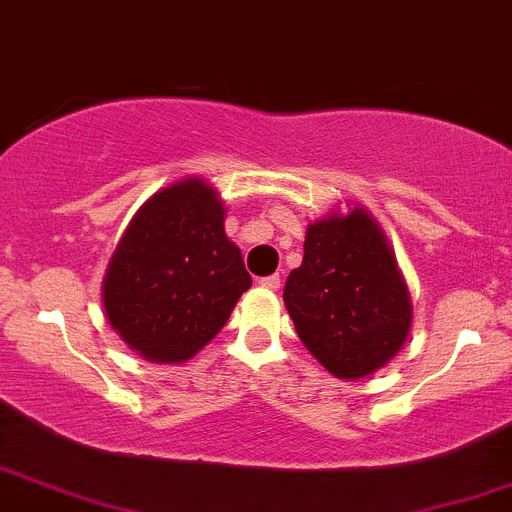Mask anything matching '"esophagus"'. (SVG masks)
<instances>
[{
    "label": "esophagus",
    "instance_id": "obj_1",
    "mask_svg": "<svg viewBox=\"0 0 512 512\" xmlns=\"http://www.w3.org/2000/svg\"><path fill=\"white\" fill-rule=\"evenodd\" d=\"M260 284L265 286V289L277 291L279 286H282V277H279V274H269V277H262V279H260Z\"/></svg>",
    "mask_w": 512,
    "mask_h": 512
}]
</instances>
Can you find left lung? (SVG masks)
<instances>
[{
    "label": "left lung",
    "instance_id": "8db88e82",
    "mask_svg": "<svg viewBox=\"0 0 512 512\" xmlns=\"http://www.w3.org/2000/svg\"><path fill=\"white\" fill-rule=\"evenodd\" d=\"M284 303L313 357L338 379H362L396 357L411 296L384 233L364 209L311 223Z\"/></svg>",
    "mask_w": 512,
    "mask_h": 512
}]
</instances>
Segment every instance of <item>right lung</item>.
<instances>
[{
    "label": "right lung",
    "instance_id": "obj_1",
    "mask_svg": "<svg viewBox=\"0 0 512 512\" xmlns=\"http://www.w3.org/2000/svg\"><path fill=\"white\" fill-rule=\"evenodd\" d=\"M216 189L182 179L150 196L128 223L104 277L111 328L150 362H187L228 323L250 289L223 230Z\"/></svg>",
    "mask_w": 512,
    "mask_h": 512
}]
</instances>
